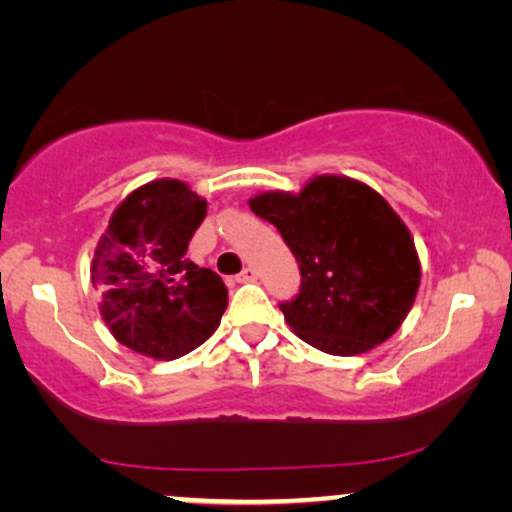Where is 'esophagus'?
Returning <instances> with one entry per match:
<instances>
[{
  "label": "esophagus",
  "instance_id": "esophagus-1",
  "mask_svg": "<svg viewBox=\"0 0 512 512\" xmlns=\"http://www.w3.org/2000/svg\"><path fill=\"white\" fill-rule=\"evenodd\" d=\"M258 278V273H256V268H244L242 273L237 275V282H254Z\"/></svg>",
  "mask_w": 512,
  "mask_h": 512
}]
</instances>
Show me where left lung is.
I'll return each instance as SVG.
<instances>
[{
    "mask_svg": "<svg viewBox=\"0 0 512 512\" xmlns=\"http://www.w3.org/2000/svg\"><path fill=\"white\" fill-rule=\"evenodd\" d=\"M297 258L302 285L285 321L316 350L352 357L386 342L410 314L419 256L386 198L357 179L321 174L299 191L251 198Z\"/></svg>",
    "mask_w": 512,
    "mask_h": 512,
    "instance_id": "obj_1",
    "label": "left lung"
}]
</instances>
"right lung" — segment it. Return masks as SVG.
<instances>
[{
	"label": "right lung",
	"mask_w": 512,
	"mask_h": 512,
	"mask_svg": "<svg viewBox=\"0 0 512 512\" xmlns=\"http://www.w3.org/2000/svg\"><path fill=\"white\" fill-rule=\"evenodd\" d=\"M208 203L179 179L143 184L112 213L90 280L100 314L124 347L146 357H184L203 345L227 309L218 273L186 258Z\"/></svg>",
	"instance_id": "right-lung-1"
}]
</instances>
